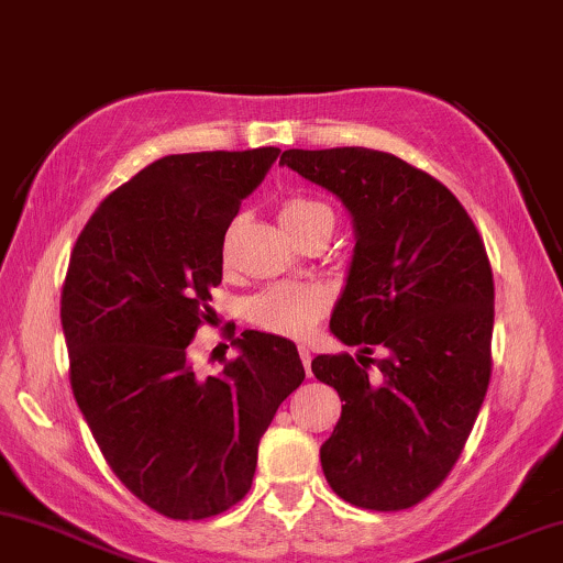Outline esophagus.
I'll use <instances>...</instances> for the list:
<instances>
[{
	"label": "esophagus",
	"mask_w": 563,
	"mask_h": 563,
	"mask_svg": "<svg viewBox=\"0 0 563 563\" xmlns=\"http://www.w3.org/2000/svg\"><path fill=\"white\" fill-rule=\"evenodd\" d=\"M300 360H302V365H305V373H308V376H310V360H313V355H310V350L305 344H300Z\"/></svg>",
	"instance_id": "34e87169"
}]
</instances>
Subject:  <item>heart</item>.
<instances>
[{"label":"heart","instance_id":"b5f03b06","mask_svg":"<svg viewBox=\"0 0 563 563\" xmlns=\"http://www.w3.org/2000/svg\"><path fill=\"white\" fill-rule=\"evenodd\" d=\"M331 217L329 206L308 196H292L282 200L279 219L289 234H297L302 227ZM334 219V217H331ZM325 308V292L316 284L279 282L261 289L245 302V316L253 325L282 336H300L310 331Z\"/></svg>","mask_w":563,"mask_h":563}]
</instances>
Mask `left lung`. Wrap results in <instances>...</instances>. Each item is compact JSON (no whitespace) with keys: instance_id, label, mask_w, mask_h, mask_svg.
Returning <instances> with one entry per match:
<instances>
[{"instance_id":"obj_1","label":"left lung","mask_w":563,"mask_h":563,"mask_svg":"<svg viewBox=\"0 0 563 563\" xmlns=\"http://www.w3.org/2000/svg\"><path fill=\"white\" fill-rule=\"evenodd\" d=\"M282 164L334 192L355 227L331 334L357 355L310 365L344 401L321 446L323 475L360 509H409L446 481L488 391L483 238L446 185L384 151L289 148Z\"/></svg>"}]
</instances>
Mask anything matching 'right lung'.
Masks as SVG:
<instances>
[{
	"label": "right lung",
	"mask_w": 563,
	"mask_h": 563,
	"mask_svg": "<svg viewBox=\"0 0 563 563\" xmlns=\"http://www.w3.org/2000/svg\"><path fill=\"white\" fill-rule=\"evenodd\" d=\"M279 148L200 151L148 164L82 227L62 287L69 384L124 488L169 519L245 498L261 435L302 384L295 342L232 334L238 357L200 378L192 336L211 321L224 234Z\"/></svg>",
	"instance_id": "1"
}]
</instances>
